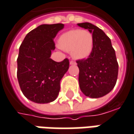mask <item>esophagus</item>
Returning a JSON list of instances; mask_svg holds the SVG:
<instances>
[{
  "mask_svg": "<svg viewBox=\"0 0 134 134\" xmlns=\"http://www.w3.org/2000/svg\"><path fill=\"white\" fill-rule=\"evenodd\" d=\"M70 64L71 65H74V64H76V62L75 61H70Z\"/></svg>",
  "mask_w": 134,
  "mask_h": 134,
  "instance_id": "obj_1",
  "label": "esophagus"
}]
</instances>
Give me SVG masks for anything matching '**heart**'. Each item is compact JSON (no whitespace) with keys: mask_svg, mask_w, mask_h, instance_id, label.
Wrapping results in <instances>:
<instances>
[{"mask_svg":"<svg viewBox=\"0 0 134 134\" xmlns=\"http://www.w3.org/2000/svg\"><path fill=\"white\" fill-rule=\"evenodd\" d=\"M60 47L71 52L72 57L77 59L87 58L93 47V37L88 30H72L61 35Z\"/></svg>","mask_w":134,"mask_h":134,"instance_id":"heart-1","label":"heart"}]
</instances>
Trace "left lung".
I'll list each match as a JSON object with an SVG mask.
<instances>
[{
  "label": "left lung",
  "mask_w": 134,
  "mask_h": 134,
  "mask_svg": "<svg viewBox=\"0 0 134 134\" xmlns=\"http://www.w3.org/2000/svg\"><path fill=\"white\" fill-rule=\"evenodd\" d=\"M78 26L88 30L93 37V47L87 58L77 60L81 92L90 98H100L116 85L119 64L111 41L101 29L90 23Z\"/></svg>",
  "instance_id": "obj_1"
}]
</instances>
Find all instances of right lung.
Here are the masks:
<instances>
[{
	"instance_id": "right-lung-1",
	"label": "right lung",
	"mask_w": 134,
	"mask_h": 134,
	"mask_svg": "<svg viewBox=\"0 0 134 134\" xmlns=\"http://www.w3.org/2000/svg\"><path fill=\"white\" fill-rule=\"evenodd\" d=\"M63 24H42L26 35L17 59V77L23 94L30 101L44 104L53 102L60 91V81L69 68V60L56 62L50 58L54 38Z\"/></svg>"
}]
</instances>
